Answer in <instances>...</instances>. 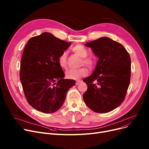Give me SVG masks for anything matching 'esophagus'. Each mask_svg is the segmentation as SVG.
I'll use <instances>...</instances> for the list:
<instances>
[{"label": "esophagus", "mask_w": 149, "mask_h": 149, "mask_svg": "<svg viewBox=\"0 0 149 149\" xmlns=\"http://www.w3.org/2000/svg\"><path fill=\"white\" fill-rule=\"evenodd\" d=\"M80 83H81V81H80V80H78V81H76L75 84H76V85H79Z\"/></svg>", "instance_id": "obj_1"}]
</instances>
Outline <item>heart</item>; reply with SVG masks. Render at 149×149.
<instances>
[{
    "label": "heart",
    "instance_id": "heart-1",
    "mask_svg": "<svg viewBox=\"0 0 149 149\" xmlns=\"http://www.w3.org/2000/svg\"><path fill=\"white\" fill-rule=\"evenodd\" d=\"M72 51L76 54L77 56L82 58L81 65H84L88 69H92L95 66V61L91 58L86 57L88 55V51L84 46L81 45L75 46L72 48ZM58 65L60 67L63 69H67V53L63 52L58 58ZM88 72L84 68H81L79 69L69 70L66 73V76L69 79L79 80L80 78L86 75Z\"/></svg>",
    "mask_w": 149,
    "mask_h": 149
}]
</instances>
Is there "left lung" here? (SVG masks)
Returning a JSON list of instances; mask_svg holds the SVG:
<instances>
[{"instance_id":"1","label":"left lung","mask_w":149,"mask_h":149,"mask_svg":"<svg viewBox=\"0 0 149 149\" xmlns=\"http://www.w3.org/2000/svg\"><path fill=\"white\" fill-rule=\"evenodd\" d=\"M98 58L91 75L83 81L88 89L84 103L97 113H106L118 107L126 97L130 80L131 60L120 43L106 37L86 43Z\"/></svg>"}]
</instances>
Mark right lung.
<instances>
[{
  "mask_svg": "<svg viewBox=\"0 0 149 149\" xmlns=\"http://www.w3.org/2000/svg\"><path fill=\"white\" fill-rule=\"evenodd\" d=\"M70 42L43 33L31 38L23 50L20 79L28 103L46 113H54L61 107L74 80L65 79L58 65L60 55Z\"/></svg>",
  "mask_w": 149,
  "mask_h": 149,
  "instance_id": "right-lung-1",
  "label": "right lung"
}]
</instances>
